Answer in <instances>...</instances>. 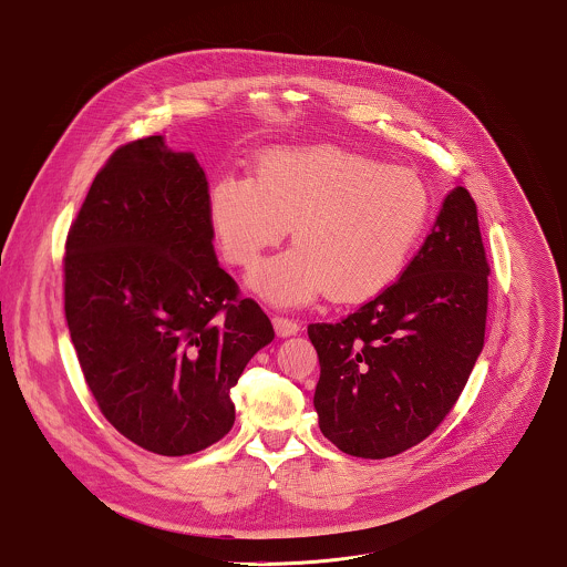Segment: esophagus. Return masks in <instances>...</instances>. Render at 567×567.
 <instances>
[{"label": "esophagus", "instance_id": "34e87169", "mask_svg": "<svg viewBox=\"0 0 567 567\" xmlns=\"http://www.w3.org/2000/svg\"><path fill=\"white\" fill-rule=\"evenodd\" d=\"M271 323H274V330H276L278 337H291V334H296V332L300 330V323H298L296 319L280 317V315H276V317L271 319Z\"/></svg>", "mask_w": 567, "mask_h": 567}]
</instances>
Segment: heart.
I'll return each instance as SVG.
<instances>
[{"label": "heart", "instance_id": "1", "mask_svg": "<svg viewBox=\"0 0 567 567\" xmlns=\"http://www.w3.org/2000/svg\"><path fill=\"white\" fill-rule=\"evenodd\" d=\"M423 178L339 146L262 153L248 175L219 176L209 218L224 259L250 269L291 226L296 248L262 262L252 287L274 305H305L328 291L360 302L392 285L430 218Z\"/></svg>", "mask_w": 567, "mask_h": 567}]
</instances>
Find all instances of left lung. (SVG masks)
Returning a JSON list of instances; mask_svg holds the SVG:
<instances>
[{
  "instance_id": "8db88e82",
  "label": "left lung",
  "mask_w": 567,
  "mask_h": 567,
  "mask_svg": "<svg viewBox=\"0 0 567 567\" xmlns=\"http://www.w3.org/2000/svg\"><path fill=\"white\" fill-rule=\"evenodd\" d=\"M487 276L477 205L455 187L396 282L341 321L308 326L321 434L364 460L434 434L483 349Z\"/></svg>"
}]
</instances>
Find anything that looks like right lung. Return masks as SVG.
I'll return each instance as SVG.
<instances>
[{
	"mask_svg": "<svg viewBox=\"0 0 567 567\" xmlns=\"http://www.w3.org/2000/svg\"><path fill=\"white\" fill-rule=\"evenodd\" d=\"M212 239L207 176L162 135L110 155L66 235L64 315L87 389L116 432L157 455L226 436L230 389L274 339Z\"/></svg>",
	"mask_w": 567,
	"mask_h": 567,
	"instance_id": "right-lung-1",
	"label": "right lung"
}]
</instances>
